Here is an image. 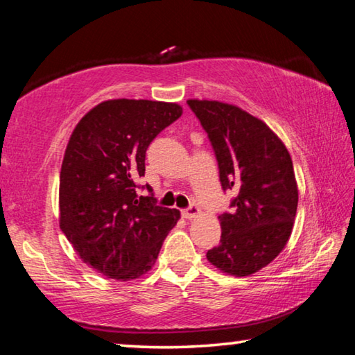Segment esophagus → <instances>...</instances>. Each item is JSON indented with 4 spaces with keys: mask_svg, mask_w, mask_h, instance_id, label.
I'll list each match as a JSON object with an SVG mask.
<instances>
[{
    "mask_svg": "<svg viewBox=\"0 0 355 355\" xmlns=\"http://www.w3.org/2000/svg\"><path fill=\"white\" fill-rule=\"evenodd\" d=\"M183 218L184 219H194V218H197V216L200 214V208L196 205V203H192V205L189 207V208H186V209H183Z\"/></svg>",
    "mask_w": 355,
    "mask_h": 355,
    "instance_id": "34e87169",
    "label": "esophagus"
}]
</instances>
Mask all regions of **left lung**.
Here are the masks:
<instances>
[{"label":"left lung","instance_id":"1","mask_svg":"<svg viewBox=\"0 0 355 355\" xmlns=\"http://www.w3.org/2000/svg\"><path fill=\"white\" fill-rule=\"evenodd\" d=\"M211 142L222 189L236 192L233 211L222 213L220 243L207 252L219 271L245 277L268 266L290 239L297 183L285 144L235 105L188 100Z\"/></svg>","mask_w":355,"mask_h":355}]
</instances>
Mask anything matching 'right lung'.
Here are the masks:
<instances>
[{
    "label": "right lung",
    "mask_w": 355,
    "mask_h": 355,
    "mask_svg": "<svg viewBox=\"0 0 355 355\" xmlns=\"http://www.w3.org/2000/svg\"><path fill=\"white\" fill-rule=\"evenodd\" d=\"M177 103L107 100L92 107L71 133L59 178V225L81 260L116 280L152 269L180 211L156 203L146 173V152L182 116Z\"/></svg>",
    "instance_id": "obj_1"
}]
</instances>
